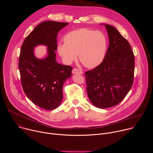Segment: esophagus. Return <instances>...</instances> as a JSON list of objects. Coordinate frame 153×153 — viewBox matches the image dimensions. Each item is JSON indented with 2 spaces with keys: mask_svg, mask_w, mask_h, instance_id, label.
Here are the masks:
<instances>
[{
  "mask_svg": "<svg viewBox=\"0 0 153 153\" xmlns=\"http://www.w3.org/2000/svg\"><path fill=\"white\" fill-rule=\"evenodd\" d=\"M72 73L75 74H83V71L77 69V68H74L72 70Z\"/></svg>",
  "mask_w": 153,
  "mask_h": 153,
  "instance_id": "esophagus-1",
  "label": "esophagus"
}]
</instances>
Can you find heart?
I'll use <instances>...</instances> for the list:
<instances>
[{
    "label": "heart",
    "instance_id": "1",
    "mask_svg": "<svg viewBox=\"0 0 153 153\" xmlns=\"http://www.w3.org/2000/svg\"><path fill=\"white\" fill-rule=\"evenodd\" d=\"M63 40L65 43L58 45L57 51L65 63H71L78 54L84 66L94 68L105 57L108 39L100 31L80 29L67 34Z\"/></svg>",
    "mask_w": 153,
    "mask_h": 153
}]
</instances>
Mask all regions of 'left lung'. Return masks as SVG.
<instances>
[{"mask_svg":"<svg viewBox=\"0 0 153 153\" xmlns=\"http://www.w3.org/2000/svg\"><path fill=\"white\" fill-rule=\"evenodd\" d=\"M109 45L102 62L85 73L86 91L92 103L99 108L119 104L133 83L134 56L129 42L114 27L103 24Z\"/></svg>","mask_w":153,"mask_h":153,"instance_id":"1","label":"left lung"}]
</instances>
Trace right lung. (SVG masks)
Returning <instances> with one entry per match:
<instances>
[{"instance_id":"add662e5","label":"right lung","mask_w":153,"mask_h":153,"mask_svg":"<svg viewBox=\"0 0 153 153\" xmlns=\"http://www.w3.org/2000/svg\"><path fill=\"white\" fill-rule=\"evenodd\" d=\"M68 24L43 22L25 38L21 47L19 69L23 90L34 104L46 110L60 105L63 83L71 76L73 68L58 63L55 53L57 33ZM40 45L48 47V54L43 59L37 58L33 53L34 47Z\"/></svg>"}]
</instances>
